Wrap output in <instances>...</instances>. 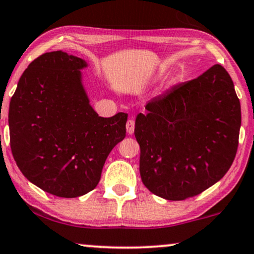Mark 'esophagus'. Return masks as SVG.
<instances>
[{"label":"esophagus","instance_id":"34e87169","mask_svg":"<svg viewBox=\"0 0 254 254\" xmlns=\"http://www.w3.org/2000/svg\"><path fill=\"white\" fill-rule=\"evenodd\" d=\"M127 131L129 135H132L133 131H135V121L133 119H129L127 122Z\"/></svg>","mask_w":254,"mask_h":254}]
</instances>
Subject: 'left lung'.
<instances>
[{"label":"left lung","instance_id":"8db88e82","mask_svg":"<svg viewBox=\"0 0 254 254\" xmlns=\"http://www.w3.org/2000/svg\"><path fill=\"white\" fill-rule=\"evenodd\" d=\"M136 117L139 173L152 194L181 201L225 176L239 143L241 110L221 65L174 86Z\"/></svg>","mask_w":254,"mask_h":254}]
</instances>
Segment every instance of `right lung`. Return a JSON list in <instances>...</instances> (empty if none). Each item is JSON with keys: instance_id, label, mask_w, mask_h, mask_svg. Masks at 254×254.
Listing matches in <instances>:
<instances>
[{"instance_id": "right-lung-1", "label": "right lung", "mask_w": 254, "mask_h": 254, "mask_svg": "<svg viewBox=\"0 0 254 254\" xmlns=\"http://www.w3.org/2000/svg\"><path fill=\"white\" fill-rule=\"evenodd\" d=\"M86 61L63 51L45 53L21 75L9 105L10 148L30 182L59 197L93 190L106 158L124 139L127 114L104 118L81 82Z\"/></svg>"}]
</instances>
